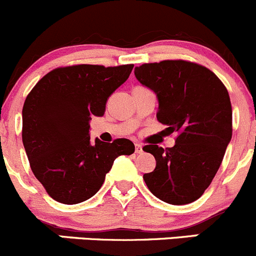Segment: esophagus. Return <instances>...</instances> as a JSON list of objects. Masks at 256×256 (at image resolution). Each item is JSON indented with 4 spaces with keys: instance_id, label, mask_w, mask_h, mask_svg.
<instances>
[{
    "instance_id": "obj_1",
    "label": "esophagus",
    "mask_w": 256,
    "mask_h": 256,
    "mask_svg": "<svg viewBox=\"0 0 256 256\" xmlns=\"http://www.w3.org/2000/svg\"><path fill=\"white\" fill-rule=\"evenodd\" d=\"M135 152H136V154H142V152H144L142 144H135Z\"/></svg>"
}]
</instances>
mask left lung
Here are the masks:
<instances>
[{"mask_svg":"<svg viewBox=\"0 0 256 256\" xmlns=\"http://www.w3.org/2000/svg\"><path fill=\"white\" fill-rule=\"evenodd\" d=\"M135 76L158 100L157 120L174 147L146 144L156 168L144 174L146 186L164 202L182 206L197 200L209 187L232 140L228 90L212 70L187 60H162L135 68Z\"/></svg>","mask_w":256,"mask_h":256,"instance_id":"obj_1","label":"left lung"}]
</instances>
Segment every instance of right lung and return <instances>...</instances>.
I'll return each mask as SVG.
<instances>
[{"mask_svg":"<svg viewBox=\"0 0 256 256\" xmlns=\"http://www.w3.org/2000/svg\"><path fill=\"white\" fill-rule=\"evenodd\" d=\"M134 64L62 66L46 74L26 98L22 141L36 178L54 200L76 204L92 198L120 154L135 146L128 138L90 142L89 121L102 116L110 95L126 82Z\"/></svg>","mask_w":256,"mask_h":256,"instance_id":"obj_1","label":"right lung"}]
</instances>
